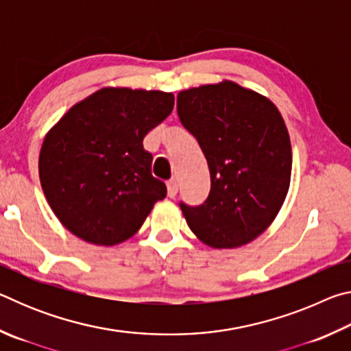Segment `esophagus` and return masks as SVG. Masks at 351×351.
Returning a JSON list of instances; mask_svg holds the SVG:
<instances>
[{
  "instance_id": "obj_1",
  "label": "esophagus",
  "mask_w": 351,
  "mask_h": 351,
  "mask_svg": "<svg viewBox=\"0 0 351 351\" xmlns=\"http://www.w3.org/2000/svg\"><path fill=\"white\" fill-rule=\"evenodd\" d=\"M176 193H178V184H176V181L171 180L167 182V195L170 198H175Z\"/></svg>"
}]
</instances>
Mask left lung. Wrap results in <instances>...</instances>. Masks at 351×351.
Here are the masks:
<instances>
[{
    "instance_id": "obj_1",
    "label": "left lung",
    "mask_w": 351,
    "mask_h": 351,
    "mask_svg": "<svg viewBox=\"0 0 351 351\" xmlns=\"http://www.w3.org/2000/svg\"><path fill=\"white\" fill-rule=\"evenodd\" d=\"M178 116L210 171L206 203L181 204L187 226L213 249L247 245L269 228L288 195L293 154L280 111L263 94L221 80L180 91Z\"/></svg>"
}]
</instances>
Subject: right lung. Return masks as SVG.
Masks as SVG:
<instances>
[{
  "instance_id": "obj_1",
  "label": "right lung",
  "mask_w": 351,
  "mask_h": 351,
  "mask_svg": "<svg viewBox=\"0 0 351 351\" xmlns=\"http://www.w3.org/2000/svg\"><path fill=\"white\" fill-rule=\"evenodd\" d=\"M171 93L105 86L71 106L41 144L38 175L64 228L96 246L133 237L167 195L152 175L145 134L167 117Z\"/></svg>"
}]
</instances>
